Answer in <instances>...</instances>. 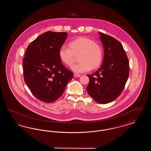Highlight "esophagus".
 I'll return each mask as SVG.
<instances>
[{"mask_svg": "<svg viewBox=\"0 0 151 151\" xmlns=\"http://www.w3.org/2000/svg\"><path fill=\"white\" fill-rule=\"evenodd\" d=\"M81 75H79V74H77V73H74V77H75V78H78V77H80Z\"/></svg>", "mask_w": 151, "mask_h": 151, "instance_id": "34e87169", "label": "esophagus"}]
</instances>
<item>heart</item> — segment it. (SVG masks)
<instances>
[{
	"mask_svg": "<svg viewBox=\"0 0 151 151\" xmlns=\"http://www.w3.org/2000/svg\"><path fill=\"white\" fill-rule=\"evenodd\" d=\"M70 46L63 45L60 47L58 55L61 61L70 66L73 63L75 55L80 54L78 64L73 65L71 70L75 73L89 71L91 68H96L102 62V49L93 40L86 37L77 38L70 43Z\"/></svg>",
	"mask_w": 151,
	"mask_h": 151,
	"instance_id": "b5f03b06",
	"label": "heart"
}]
</instances>
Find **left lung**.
<instances>
[{
    "label": "left lung",
    "instance_id": "1",
    "mask_svg": "<svg viewBox=\"0 0 151 151\" xmlns=\"http://www.w3.org/2000/svg\"><path fill=\"white\" fill-rule=\"evenodd\" d=\"M104 49L100 68L89 79V95L98 103L105 104L121 94L129 76V63L122 44L114 38L99 32Z\"/></svg>",
    "mask_w": 151,
    "mask_h": 151
}]
</instances>
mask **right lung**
Masks as SVG:
<instances>
[{
    "label": "right lung",
    "mask_w": 151,
    "mask_h": 151,
    "mask_svg": "<svg viewBox=\"0 0 151 151\" xmlns=\"http://www.w3.org/2000/svg\"><path fill=\"white\" fill-rule=\"evenodd\" d=\"M67 36L66 32H47L32 42L25 52V82L36 98L45 102L58 99L73 78V73L65 68L58 55Z\"/></svg>",
    "instance_id": "right-lung-1"
}]
</instances>
